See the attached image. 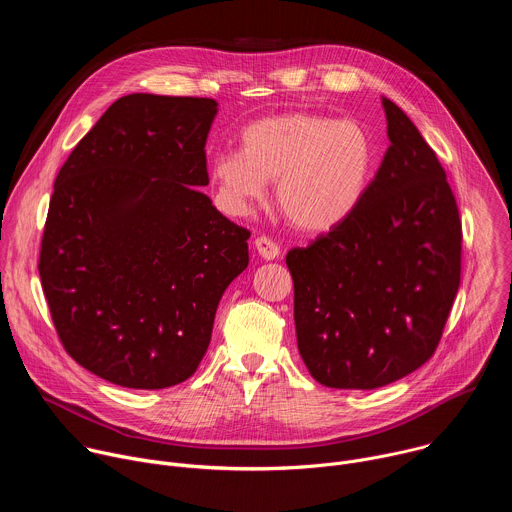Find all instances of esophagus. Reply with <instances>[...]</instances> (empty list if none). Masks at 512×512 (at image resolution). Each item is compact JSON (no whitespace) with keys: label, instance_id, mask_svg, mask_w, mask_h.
I'll use <instances>...</instances> for the list:
<instances>
[{"label":"esophagus","instance_id":"obj_1","mask_svg":"<svg viewBox=\"0 0 512 512\" xmlns=\"http://www.w3.org/2000/svg\"><path fill=\"white\" fill-rule=\"evenodd\" d=\"M255 249H257V253L263 257V259H267V261H273V259H277L279 257V247H277V243H273L269 237H257L255 239Z\"/></svg>","mask_w":512,"mask_h":512}]
</instances>
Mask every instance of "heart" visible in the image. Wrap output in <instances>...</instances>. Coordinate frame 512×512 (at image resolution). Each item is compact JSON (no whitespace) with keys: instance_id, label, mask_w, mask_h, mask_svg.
Segmentation results:
<instances>
[{"instance_id":"obj_1","label":"heart","mask_w":512,"mask_h":512,"mask_svg":"<svg viewBox=\"0 0 512 512\" xmlns=\"http://www.w3.org/2000/svg\"><path fill=\"white\" fill-rule=\"evenodd\" d=\"M371 133L352 119L285 113L249 123L241 150L210 162L223 204L249 212L275 182V204L304 233H328L358 210L373 178Z\"/></svg>"}]
</instances>
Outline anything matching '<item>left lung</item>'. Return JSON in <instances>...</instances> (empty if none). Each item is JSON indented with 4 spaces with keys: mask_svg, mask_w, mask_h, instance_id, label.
<instances>
[{
    "mask_svg": "<svg viewBox=\"0 0 512 512\" xmlns=\"http://www.w3.org/2000/svg\"><path fill=\"white\" fill-rule=\"evenodd\" d=\"M389 150L358 210L285 257L298 350L332 389H377L425 364L462 271V223L442 164L389 99Z\"/></svg>",
    "mask_w": 512,
    "mask_h": 512,
    "instance_id": "obj_1",
    "label": "left lung"
}]
</instances>
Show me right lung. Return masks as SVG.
I'll return each mask as SVG.
<instances>
[{
	"instance_id": "1",
	"label": "right lung",
	"mask_w": 512,
	"mask_h": 512,
	"mask_svg": "<svg viewBox=\"0 0 512 512\" xmlns=\"http://www.w3.org/2000/svg\"><path fill=\"white\" fill-rule=\"evenodd\" d=\"M218 103L133 93L117 99L60 168L40 279L64 350L127 389L194 375L251 233L198 188Z\"/></svg>"
}]
</instances>
